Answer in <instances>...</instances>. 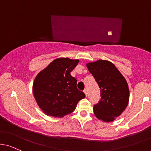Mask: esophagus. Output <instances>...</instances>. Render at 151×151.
<instances>
[{
	"label": "esophagus",
	"mask_w": 151,
	"mask_h": 151,
	"mask_svg": "<svg viewBox=\"0 0 151 151\" xmlns=\"http://www.w3.org/2000/svg\"><path fill=\"white\" fill-rule=\"evenodd\" d=\"M84 93H85V96H88V90H87V89H85V90H84Z\"/></svg>",
	"instance_id": "1"
}]
</instances>
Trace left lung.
I'll return each mask as SVG.
<instances>
[{"label":"left lung","instance_id":"8db88e82","mask_svg":"<svg viewBox=\"0 0 151 151\" xmlns=\"http://www.w3.org/2000/svg\"><path fill=\"white\" fill-rule=\"evenodd\" d=\"M101 90V99L94 105L96 116L106 122H113L128 105L129 92L124 77L110 61L99 60L87 64Z\"/></svg>","mask_w":151,"mask_h":151}]
</instances>
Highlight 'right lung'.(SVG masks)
Listing matches in <instances>:
<instances>
[{
    "label": "right lung",
    "mask_w": 151,
    "mask_h": 151,
    "mask_svg": "<svg viewBox=\"0 0 151 151\" xmlns=\"http://www.w3.org/2000/svg\"><path fill=\"white\" fill-rule=\"evenodd\" d=\"M79 60L57 58L41 71L33 83V94L45 114L63 117L71 114L85 93L77 88V80L71 75Z\"/></svg>",
    "instance_id": "obj_1"
}]
</instances>
